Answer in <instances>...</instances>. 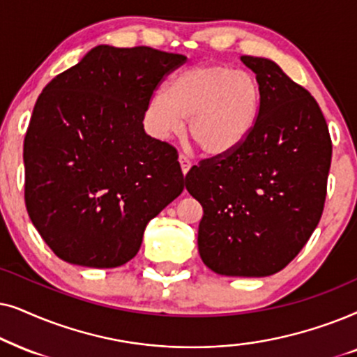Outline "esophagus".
<instances>
[{"label": "esophagus", "mask_w": 357, "mask_h": 357, "mask_svg": "<svg viewBox=\"0 0 357 357\" xmlns=\"http://www.w3.org/2000/svg\"><path fill=\"white\" fill-rule=\"evenodd\" d=\"M178 161H179V165H181V171H183V174L186 176V174L189 173V169H191L192 163H191V161H189V160H188L186 156H184V155H179Z\"/></svg>", "instance_id": "obj_1"}]
</instances>
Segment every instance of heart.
Segmentation results:
<instances>
[{"label": "heart", "mask_w": 357, "mask_h": 357, "mask_svg": "<svg viewBox=\"0 0 357 357\" xmlns=\"http://www.w3.org/2000/svg\"><path fill=\"white\" fill-rule=\"evenodd\" d=\"M263 88L255 75L231 66L197 63L156 89L145 107L146 129L155 139L188 134L208 158L234 153L258 126Z\"/></svg>", "instance_id": "obj_1"}]
</instances>
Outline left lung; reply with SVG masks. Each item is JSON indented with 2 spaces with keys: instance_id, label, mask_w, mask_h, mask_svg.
<instances>
[{
  "instance_id": "left-lung-1",
  "label": "left lung",
  "mask_w": 357,
  "mask_h": 357,
  "mask_svg": "<svg viewBox=\"0 0 357 357\" xmlns=\"http://www.w3.org/2000/svg\"><path fill=\"white\" fill-rule=\"evenodd\" d=\"M240 60L263 88L258 126L234 153L192 166L186 189L204 208V264L222 275L264 278L286 268L320 222L331 139L312 94L275 61Z\"/></svg>"
}]
</instances>
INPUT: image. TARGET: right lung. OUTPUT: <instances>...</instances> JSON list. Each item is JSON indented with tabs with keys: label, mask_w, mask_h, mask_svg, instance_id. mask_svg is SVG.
Instances as JSON below:
<instances>
[{
	"label": "right lung",
	"mask_w": 357,
	"mask_h": 357,
	"mask_svg": "<svg viewBox=\"0 0 357 357\" xmlns=\"http://www.w3.org/2000/svg\"><path fill=\"white\" fill-rule=\"evenodd\" d=\"M181 54L98 45L44 88L24 140L26 207L60 259L109 269L139 253L145 227L184 189L173 146L145 107Z\"/></svg>",
	"instance_id": "1"
}]
</instances>
